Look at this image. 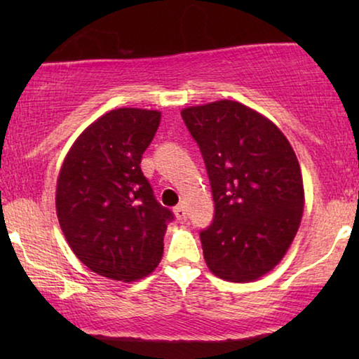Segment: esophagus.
<instances>
[{
    "label": "esophagus",
    "instance_id": "obj_1",
    "mask_svg": "<svg viewBox=\"0 0 359 359\" xmlns=\"http://www.w3.org/2000/svg\"><path fill=\"white\" fill-rule=\"evenodd\" d=\"M173 212L176 215V219H178V222H184V220L188 219V212H186V209H184L183 204L176 205V208L173 209Z\"/></svg>",
    "mask_w": 359,
    "mask_h": 359
}]
</instances>
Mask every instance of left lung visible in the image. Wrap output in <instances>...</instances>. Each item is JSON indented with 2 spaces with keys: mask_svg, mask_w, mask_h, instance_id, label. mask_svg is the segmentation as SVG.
<instances>
[{
  "mask_svg": "<svg viewBox=\"0 0 359 359\" xmlns=\"http://www.w3.org/2000/svg\"><path fill=\"white\" fill-rule=\"evenodd\" d=\"M204 156L214 222L201 232L210 273L250 283L273 271L301 225L304 183L286 135L242 102L220 100L181 111Z\"/></svg>",
  "mask_w": 359,
  "mask_h": 359,
  "instance_id": "left-lung-1",
  "label": "left lung"
}]
</instances>
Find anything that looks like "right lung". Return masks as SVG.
<instances>
[{
	"mask_svg": "<svg viewBox=\"0 0 359 359\" xmlns=\"http://www.w3.org/2000/svg\"><path fill=\"white\" fill-rule=\"evenodd\" d=\"M161 112L119 107L78 135L57 178L58 224L72 252L93 273L132 283L163 255L170 209L156 203L140 170Z\"/></svg>",
	"mask_w": 359,
	"mask_h": 359,
	"instance_id": "1",
	"label": "right lung"
}]
</instances>
